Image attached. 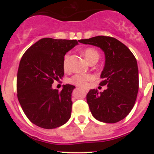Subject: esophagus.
<instances>
[{
  "instance_id": "1",
  "label": "esophagus",
  "mask_w": 154,
  "mask_h": 154,
  "mask_svg": "<svg viewBox=\"0 0 154 154\" xmlns=\"http://www.w3.org/2000/svg\"><path fill=\"white\" fill-rule=\"evenodd\" d=\"M85 91H86V92H88V90H87V89H85Z\"/></svg>"
}]
</instances>
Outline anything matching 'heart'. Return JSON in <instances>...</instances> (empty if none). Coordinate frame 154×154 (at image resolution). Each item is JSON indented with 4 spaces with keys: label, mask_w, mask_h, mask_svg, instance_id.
I'll return each instance as SVG.
<instances>
[{
    "label": "heart",
    "mask_w": 154,
    "mask_h": 154,
    "mask_svg": "<svg viewBox=\"0 0 154 154\" xmlns=\"http://www.w3.org/2000/svg\"><path fill=\"white\" fill-rule=\"evenodd\" d=\"M83 54H84L85 58L87 60L89 63L91 61H98L99 59V54L95 49L93 48H88L85 49L83 51ZM69 55L66 54L64 56L63 59V68L66 69L68 68V62H69ZM93 79V77L91 75H76L72 77L69 79V82L73 84L77 85L80 86H86L88 85V82L91 81Z\"/></svg>",
    "instance_id": "1"
}]
</instances>
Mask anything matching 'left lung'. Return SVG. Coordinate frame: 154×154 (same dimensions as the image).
Segmentation results:
<instances>
[{
  "label": "left lung",
  "mask_w": 154,
  "mask_h": 154,
  "mask_svg": "<svg viewBox=\"0 0 154 154\" xmlns=\"http://www.w3.org/2000/svg\"><path fill=\"white\" fill-rule=\"evenodd\" d=\"M101 49L105 65L100 75V85L103 92L90 90L87 102L95 119L105 123H116L128 115L135 105L138 93L139 77L137 61L130 49L116 38L96 36L79 40Z\"/></svg>",
  "instance_id": "1"
}]
</instances>
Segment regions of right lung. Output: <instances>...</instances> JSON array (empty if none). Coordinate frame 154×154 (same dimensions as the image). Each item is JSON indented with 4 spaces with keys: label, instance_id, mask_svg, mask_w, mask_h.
Returning a JSON list of instances; mask_svg holds the SVG:
<instances>
[{
    "label": "right lung",
    "instance_id": "obj_1",
    "mask_svg": "<svg viewBox=\"0 0 154 154\" xmlns=\"http://www.w3.org/2000/svg\"><path fill=\"white\" fill-rule=\"evenodd\" d=\"M78 45L76 40L43 38L26 51L17 73V97L26 117L44 129L59 128L69 119L72 93L75 86L53 89L63 77L65 54Z\"/></svg>",
    "mask_w": 154,
    "mask_h": 154
}]
</instances>
